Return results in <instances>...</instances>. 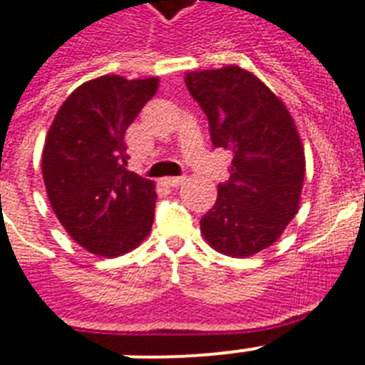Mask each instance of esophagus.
<instances>
[{"label": "esophagus", "instance_id": "obj_1", "mask_svg": "<svg viewBox=\"0 0 365 365\" xmlns=\"http://www.w3.org/2000/svg\"><path fill=\"white\" fill-rule=\"evenodd\" d=\"M183 180H185L183 176H173V178H165V180H163V183H165V185H168V187H178V185H182Z\"/></svg>", "mask_w": 365, "mask_h": 365}]
</instances>
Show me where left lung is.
<instances>
[{
	"label": "left lung",
	"mask_w": 365,
	"mask_h": 365,
	"mask_svg": "<svg viewBox=\"0 0 365 365\" xmlns=\"http://www.w3.org/2000/svg\"><path fill=\"white\" fill-rule=\"evenodd\" d=\"M185 86L204 114L215 148L232 152L229 182L200 230L213 250L244 259L277 242L298 213L306 155L283 101L238 65L192 71Z\"/></svg>",
	"instance_id": "obj_1"
}]
</instances>
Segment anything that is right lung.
Instances as JSON below:
<instances>
[{
    "instance_id": "obj_1",
    "label": "right lung",
    "mask_w": 365,
    "mask_h": 365,
    "mask_svg": "<svg viewBox=\"0 0 365 365\" xmlns=\"http://www.w3.org/2000/svg\"><path fill=\"white\" fill-rule=\"evenodd\" d=\"M159 80L105 75L59 106L43 150L50 206L86 251L120 257L152 230L155 183L127 170L125 131Z\"/></svg>"
}]
</instances>
